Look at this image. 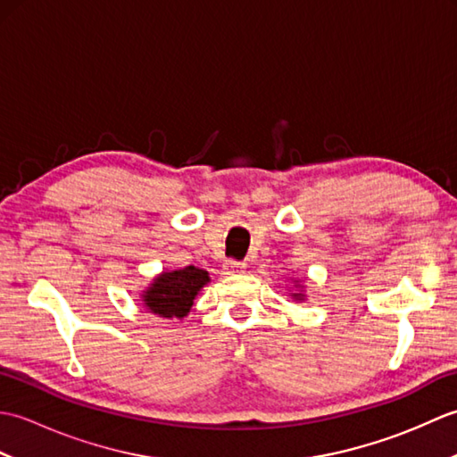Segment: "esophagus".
Segmentation results:
<instances>
[{
	"label": "esophagus",
	"instance_id": "esophagus-1",
	"mask_svg": "<svg viewBox=\"0 0 457 457\" xmlns=\"http://www.w3.org/2000/svg\"><path fill=\"white\" fill-rule=\"evenodd\" d=\"M244 269H245V263H241V261H234V259L226 261V265H223V270H226L228 275L241 273V270H244Z\"/></svg>",
	"mask_w": 457,
	"mask_h": 457
}]
</instances>
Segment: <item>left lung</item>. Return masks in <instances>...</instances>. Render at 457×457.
Wrapping results in <instances>:
<instances>
[{
  "label": "left lung",
  "mask_w": 457,
  "mask_h": 457,
  "mask_svg": "<svg viewBox=\"0 0 457 457\" xmlns=\"http://www.w3.org/2000/svg\"><path fill=\"white\" fill-rule=\"evenodd\" d=\"M295 298H303V295H293Z\"/></svg>",
  "instance_id": "obj_1"
}]
</instances>
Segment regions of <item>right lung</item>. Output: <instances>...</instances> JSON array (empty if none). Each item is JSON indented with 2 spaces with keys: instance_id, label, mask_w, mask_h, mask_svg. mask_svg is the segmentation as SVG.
Listing matches in <instances>:
<instances>
[{
  "instance_id": "obj_1",
  "label": "right lung",
  "mask_w": 457,
  "mask_h": 457,
  "mask_svg": "<svg viewBox=\"0 0 457 457\" xmlns=\"http://www.w3.org/2000/svg\"><path fill=\"white\" fill-rule=\"evenodd\" d=\"M210 280L208 273L198 267H184L172 273H162L145 293L143 300L149 312L162 318H182L190 312L194 296Z\"/></svg>"
}]
</instances>
